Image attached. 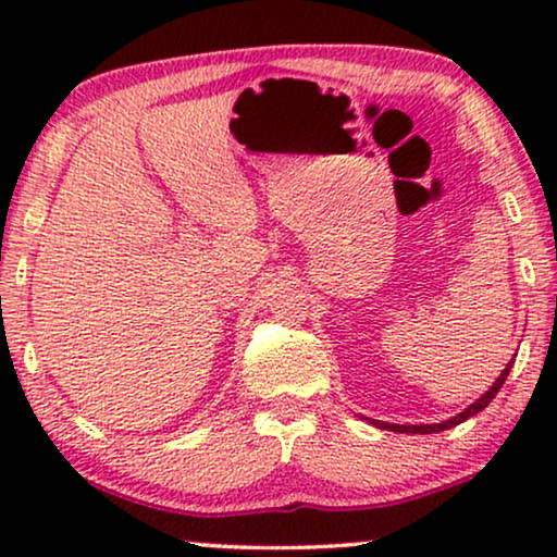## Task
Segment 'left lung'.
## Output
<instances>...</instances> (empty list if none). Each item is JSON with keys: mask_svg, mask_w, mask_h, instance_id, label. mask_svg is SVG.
Returning <instances> with one entry per match:
<instances>
[{"mask_svg": "<svg viewBox=\"0 0 557 557\" xmlns=\"http://www.w3.org/2000/svg\"><path fill=\"white\" fill-rule=\"evenodd\" d=\"M515 362V360H512ZM512 362L507 364L505 370H502V375L497 377V383H494L490 391H486L482 398H479L476 403H471V406L467 408V410H461L459 416H454V418H448V421H441V423H431V425H398V423H383V421H368L372 423V425H377V429H387V431H395V433H438V431H446V429H454V425H459V423H463L467 421V418H471V416H476L479 410H484L486 406H490V403L494 400V395L499 393V387L505 385V380H507V375H509V370H512Z\"/></svg>", "mask_w": 557, "mask_h": 557, "instance_id": "left-lung-1", "label": "left lung"}]
</instances>
